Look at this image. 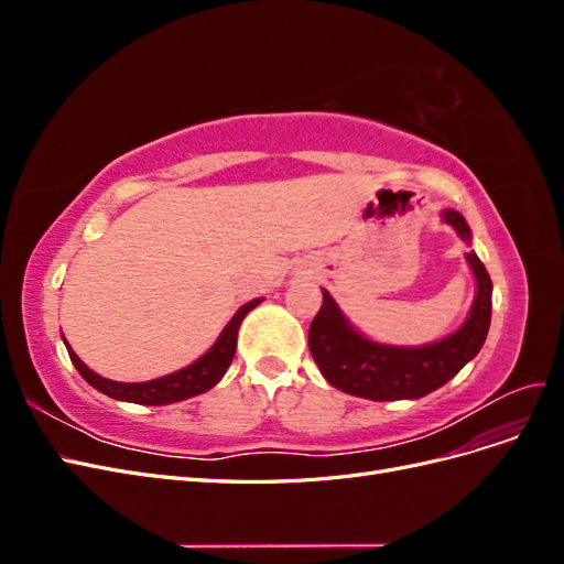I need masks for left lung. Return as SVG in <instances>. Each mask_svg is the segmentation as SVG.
Listing matches in <instances>:
<instances>
[{
    "label": "left lung",
    "instance_id": "left-lung-1",
    "mask_svg": "<svg viewBox=\"0 0 564 564\" xmlns=\"http://www.w3.org/2000/svg\"><path fill=\"white\" fill-rule=\"evenodd\" d=\"M442 218L464 240H470V228L458 212H445ZM466 259L477 280L473 311L458 332L423 348L371 344L350 327L334 299L322 292V308L313 317L308 332L311 355L322 377L350 395L379 402L416 400L456 377L480 352L491 322L489 272L475 251H468Z\"/></svg>",
    "mask_w": 564,
    "mask_h": 564
}]
</instances>
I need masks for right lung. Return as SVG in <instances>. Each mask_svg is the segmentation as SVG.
<instances>
[{"instance_id": "right-lung-1", "label": "right lung", "mask_w": 564, "mask_h": 564, "mask_svg": "<svg viewBox=\"0 0 564 564\" xmlns=\"http://www.w3.org/2000/svg\"><path fill=\"white\" fill-rule=\"evenodd\" d=\"M259 303H261V299L249 301L247 305H242V308L237 311L235 317L230 319L228 327L224 329V334L218 336L214 348L207 355H202L197 362H193L191 367H185L181 371L169 373V377L145 381V383H119V381L98 377V373H94L87 365L79 360L70 346L67 344L65 346H67V355H70V360L84 377V381L91 383L96 390L106 392L108 398L135 402V404H169V402H178L185 398L199 395V392L214 388L220 381V377H224L235 357L237 329H240L245 315L249 311H253Z\"/></svg>"}]
</instances>
